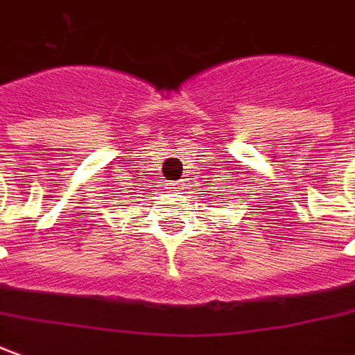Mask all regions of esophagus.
<instances>
[{
	"label": "esophagus",
	"instance_id": "obj_1",
	"mask_svg": "<svg viewBox=\"0 0 355 355\" xmlns=\"http://www.w3.org/2000/svg\"><path fill=\"white\" fill-rule=\"evenodd\" d=\"M167 188H168V190H177V188H178V184H177V182H168V184H167Z\"/></svg>",
	"mask_w": 355,
	"mask_h": 355
}]
</instances>
